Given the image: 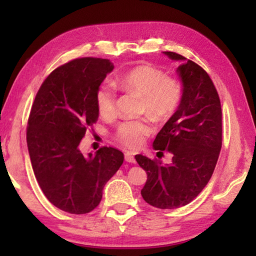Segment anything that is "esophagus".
Returning a JSON list of instances; mask_svg holds the SVG:
<instances>
[{"label": "esophagus", "instance_id": "obj_1", "mask_svg": "<svg viewBox=\"0 0 256 256\" xmlns=\"http://www.w3.org/2000/svg\"><path fill=\"white\" fill-rule=\"evenodd\" d=\"M124 157H125V162H131V164H136V158H134V156L131 152H125Z\"/></svg>", "mask_w": 256, "mask_h": 256}]
</instances>
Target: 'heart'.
Returning a JSON list of instances; mask_svg holds the SVG:
<instances>
[{"mask_svg":"<svg viewBox=\"0 0 256 256\" xmlns=\"http://www.w3.org/2000/svg\"><path fill=\"white\" fill-rule=\"evenodd\" d=\"M118 84L125 92L144 96V110L158 118L174 112L182 97L180 82L151 66H136L123 73L118 79ZM96 106L102 118H108L115 115L116 92L110 82L105 81L98 86ZM152 132L154 126L149 120H126L118 125L115 138L128 148L136 149L144 144L146 138Z\"/></svg>","mask_w":256,"mask_h":256,"instance_id":"b5f03b06","label":"heart"}]
</instances>
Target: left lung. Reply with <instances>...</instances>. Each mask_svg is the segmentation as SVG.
<instances>
[{
  "mask_svg": "<svg viewBox=\"0 0 256 256\" xmlns=\"http://www.w3.org/2000/svg\"><path fill=\"white\" fill-rule=\"evenodd\" d=\"M164 53L182 62L176 70L183 84L180 102L154 141L156 150L172 154V164L142 154L136 159L148 175L144 200L159 209H176L193 201L214 174L222 150V112L209 74L184 56Z\"/></svg>",
  "mask_w": 256,
  "mask_h": 256,
  "instance_id": "left-lung-1",
  "label": "left lung"
}]
</instances>
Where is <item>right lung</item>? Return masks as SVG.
I'll return each mask as SVG.
<instances>
[{"mask_svg":"<svg viewBox=\"0 0 256 256\" xmlns=\"http://www.w3.org/2000/svg\"><path fill=\"white\" fill-rule=\"evenodd\" d=\"M114 66L110 60L76 58L42 82L30 112L27 146L38 185L48 201L73 214L92 211L124 154L102 146L84 157L79 144L97 122L98 86Z\"/></svg>","mask_w":256,"mask_h":256,"instance_id":"add662e5","label":"right lung"}]
</instances>
